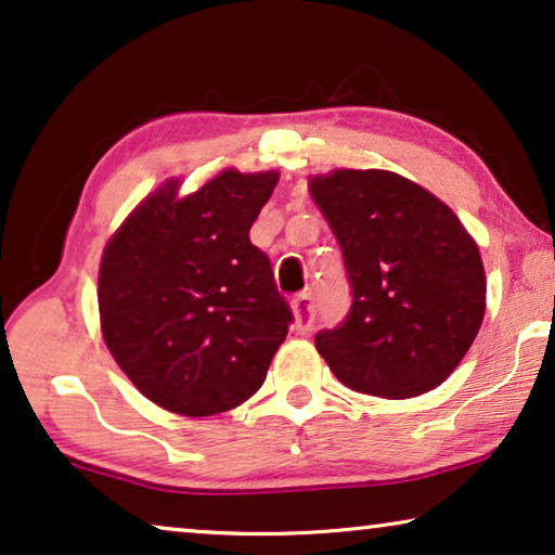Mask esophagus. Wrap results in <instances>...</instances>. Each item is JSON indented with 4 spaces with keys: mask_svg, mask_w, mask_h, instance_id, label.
<instances>
[{
    "mask_svg": "<svg viewBox=\"0 0 555 555\" xmlns=\"http://www.w3.org/2000/svg\"><path fill=\"white\" fill-rule=\"evenodd\" d=\"M312 312H315V302H312L310 293H300L293 297V315L297 333H308L312 327Z\"/></svg>",
    "mask_w": 555,
    "mask_h": 555,
    "instance_id": "esophagus-1",
    "label": "esophagus"
}]
</instances>
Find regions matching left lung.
<instances>
[{"label":"left lung","instance_id":"left-lung-1","mask_svg":"<svg viewBox=\"0 0 555 555\" xmlns=\"http://www.w3.org/2000/svg\"><path fill=\"white\" fill-rule=\"evenodd\" d=\"M310 195L340 243L348 318L315 335L337 380L377 398L438 388L476 340L486 272L457 215L388 170H335Z\"/></svg>","mask_w":555,"mask_h":555}]
</instances>
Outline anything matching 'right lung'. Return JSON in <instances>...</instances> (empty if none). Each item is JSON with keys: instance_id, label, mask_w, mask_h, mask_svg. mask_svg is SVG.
<instances>
[{"instance_id": "1", "label": "right lung", "mask_w": 555, "mask_h": 555, "mask_svg": "<svg viewBox=\"0 0 555 555\" xmlns=\"http://www.w3.org/2000/svg\"><path fill=\"white\" fill-rule=\"evenodd\" d=\"M278 172L222 170L180 197L170 180L132 210L100 262L104 343L165 411L205 417L264 383L293 310L250 243Z\"/></svg>"}]
</instances>
